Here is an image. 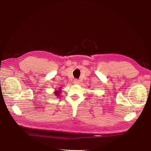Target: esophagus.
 Returning a JSON list of instances; mask_svg holds the SVG:
<instances>
[{"label": "esophagus", "instance_id": "34e87169", "mask_svg": "<svg viewBox=\"0 0 151 151\" xmlns=\"http://www.w3.org/2000/svg\"><path fill=\"white\" fill-rule=\"evenodd\" d=\"M73 83L75 84H78L79 83H80V80H78V79H75L74 81H73Z\"/></svg>", "mask_w": 151, "mask_h": 151}]
</instances>
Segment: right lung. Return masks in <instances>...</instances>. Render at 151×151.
I'll use <instances>...</instances> for the list:
<instances>
[{
    "label": "right lung",
    "instance_id": "add662e5",
    "mask_svg": "<svg viewBox=\"0 0 151 151\" xmlns=\"http://www.w3.org/2000/svg\"><path fill=\"white\" fill-rule=\"evenodd\" d=\"M61 91H60V89H59V90H58V91H55L54 93H55V96H58V97H59V95H60V92Z\"/></svg>",
    "mask_w": 151,
    "mask_h": 151
}]
</instances>
